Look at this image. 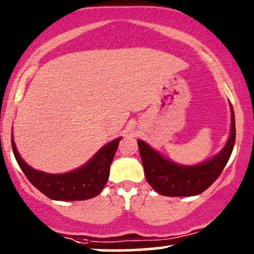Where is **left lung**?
Returning <instances> with one entry per match:
<instances>
[{
	"label": "left lung",
	"instance_id": "obj_1",
	"mask_svg": "<svg viewBox=\"0 0 254 254\" xmlns=\"http://www.w3.org/2000/svg\"><path fill=\"white\" fill-rule=\"evenodd\" d=\"M230 135L221 152L196 164L182 165L165 158L144 141L137 140L147 182L165 196H194L206 190L222 174L235 144V116L230 105Z\"/></svg>",
	"mask_w": 254,
	"mask_h": 254
}]
</instances>
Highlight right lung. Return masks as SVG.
Segmentation results:
<instances>
[{
	"label": "right lung",
	"mask_w": 254,
	"mask_h": 254,
	"mask_svg": "<svg viewBox=\"0 0 254 254\" xmlns=\"http://www.w3.org/2000/svg\"><path fill=\"white\" fill-rule=\"evenodd\" d=\"M122 137L106 143L83 166L65 174H48L35 170L24 161L16 149L12 133V148L16 163L25 176L41 193L53 200L77 201L86 200L101 193L110 176V166Z\"/></svg>",
	"instance_id": "right-lung-1"
}]
</instances>
